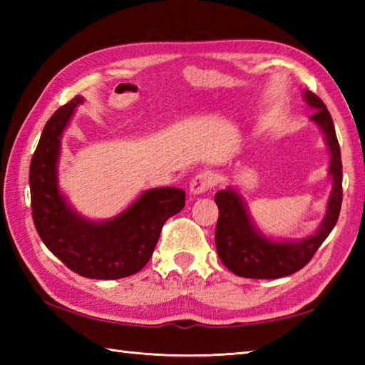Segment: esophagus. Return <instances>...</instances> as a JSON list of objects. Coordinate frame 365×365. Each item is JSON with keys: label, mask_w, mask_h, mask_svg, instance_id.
Segmentation results:
<instances>
[{"label": "esophagus", "mask_w": 365, "mask_h": 365, "mask_svg": "<svg viewBox=\"0 0 365 365\" xmlns=\"http://www.w3.org/2000/svg\"><path fill=\"white\" fill-rule=\"evenodd\" d=\"M213 185V177L208 173H199L196 177H192V180L190 183V192L191 195H202V192L208 191Z\"/></svg>", "instance_id": "esophagus-1"}]
</instances>
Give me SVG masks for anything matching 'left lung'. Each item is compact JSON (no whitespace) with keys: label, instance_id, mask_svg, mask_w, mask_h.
I'll return each instance as SVG.
<instances>
[{"label":"left lung","instance_id":"8db88e82","mask_svg":"<svg viewBox=\"0 0 365 365\" xmlns=\"http://www.w3.org/2000/svg\"><path fill=\"white\" fill-rule=\"evenodd\" d=\"M306 103L314 108L311 120L324 136L329 150V175L332 178L327 215L312 235L301 240H274L262 234L247 212L242 195L232 187L215 195L220 208L215 245L221 262L232 273L251 279H277L297 273L328 238L339 220L342 207V158L334 122L322 100L314 92H302Z\"/></svg>","mask_w":365,"mask_h":365}]
</instances>
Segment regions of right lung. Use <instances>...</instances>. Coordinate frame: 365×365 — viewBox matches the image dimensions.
<instances>
[{
	"instance_id": "1",
	"label": "right lung",
	"mask_w": 365,
	"mask_h": 365,
	"mask_svg": "<svg viewBox=\"0 0 365 365\" xmlns=\"http://www.w3.org/2000/svg\"><path fill=\"white\" fill-rule=\"evenodd\" d=\"M84 102L76 96L45 123L29 166L31 210L38 237L71 268L89 279H120L145 267L163 224L185 207V191L165 187L143 191L122 213L105 221L84 218L59 190L61 139Z\"/></svg>"
}]
</instances>
